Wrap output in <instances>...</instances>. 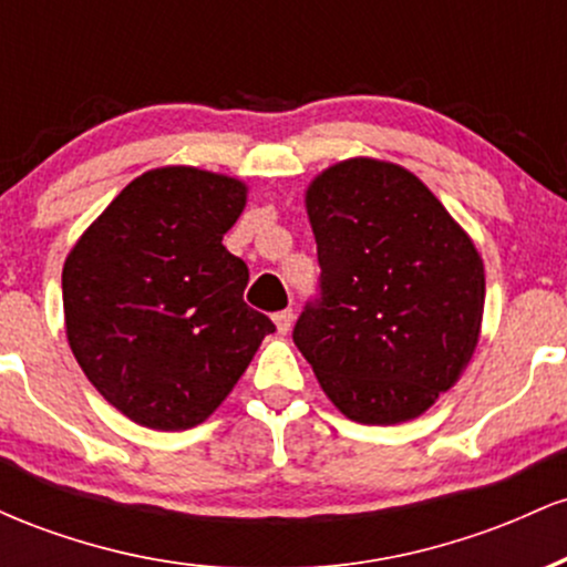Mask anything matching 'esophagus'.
I'll use <instances>...</instances> for the list:
<instances>
[{"label": "esophagus", "mask_w": 567, "mask_h": 567, "mask_svg": "<svg viewBox=\"0 0 567 567\" xmlns=\"http://www.w3.org/2000/svg\"><path fill=\"white\" fill-rule=\"evenodd\" d=\"M292 317H296V315H292V309H282V311H277V315H275V324H277V330L282 336L292 328Z\"/></svg>", "instance_id": "esophagus-1"}]
</instances>
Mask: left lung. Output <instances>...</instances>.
<instances>
[{"instance_id": "left-lung-1", "label": "left lung", "mask_w": 567, "mask_h": 567, "mask_svg": "<svg viewBox=\"0 0 567 567\" xmlns=\"http://www.w3.org/2000/svg\"><path fill=\"white\" fill-rule=\"evenodd\" d=\"M320 296L292 341L357 424L415 419L458 381L480 341L485 269L470 234L405 167L347 159L306 192Z\"/></svg>"}]
</instances>
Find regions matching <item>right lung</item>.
<instances>
[{
	"mask_svg": "<svg viewBox=\"0 0 567 567\" xmlns=\"http://www.w3.org/2000/svg\"><path fill=\"white\" fill-rule=\"evenodd\" d=\"M247 188L197 167L143 173L63 264L69 347L103 400L135 424H202L275 322L245 303L250 271L224 247Z\"/></svg>",
	"mask_w": 567,
	"mask_h": 567,
	"instance_id": "1",
	"label": "right lung"
}]
</instances>
